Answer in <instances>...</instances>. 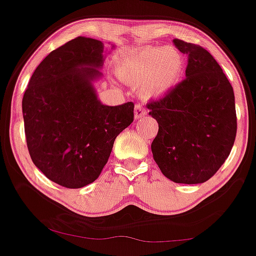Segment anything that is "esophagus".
<instances>
[{"mask_svg":"<svg viewBox=\"0 0 256 256\" xmlns=\"http://www.w3.org/2000/svg\"><path fill=\"white\" fill-rule=\"evenodd\" d=\"M146 116V110L144 108L142 104H137L136 107H134V118L136 119H140L143 118V116Z\"/></svg>","mask_w":256,"mask_h":256,"instance_id":"esophagus-1","label":"esophagus"}]
</instances>
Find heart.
Returning <instances> with one entry per match:
<instances>
[{
  "label": "heart",
  "mask_w": 256,
  "mask_h": 256,
  "mask_svg": "<svg viewBox=\"0 0 256 256\" xmlns=\"http://www.w3.org/2000/svg\"><path fill=\"white\" fill-rule=\"evenodd\" d=\"M184 68V57L170 46H149L125 57L119 64L118 75L150 98H163L180 82Z\"/></svg>",
  "instance_id": "b5f03b06"
}]
</instances>
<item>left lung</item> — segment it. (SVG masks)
I'll use <instances>...</instances> for the list:
<instances>
[{"label": "left lung", "instance_id": "obj_1", "mask_svg": "<svg viewBox=\"0 0 256 256\" xmlns=\"http://www.w3.org/2000/svg\"><path fill=\"white\" fill-rule=\"evenodd\" d=\"M188 56L186 78L148 104L158 122L152 143L162 174L176 184H202L229 156L236 137L234 89L220 64L202 46L174 39Z\"/></svg>", "mask_w": 256, "mask_h": 256}]
</instances>
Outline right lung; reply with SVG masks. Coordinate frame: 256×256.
Wrapping results in <instances>:
<instances>
[{
  "mask_svg": "<svg viewBox=\"0 0 256 256\" xmlns=\"http://www.w3.org/2000/svg\"><path fill=\"white\" fill-rule=\"evenodd\" d=\"M104 60L102 42L78 36L44 58L24 94L30 158L66 188L94 182L116 136L134 122V102L106 106L98 98L93 83L102 76Z\"/></svg>",
  "mask_w": 256,
  "mask_h": 256,
  "instance_id": "right-lung-1",
  "label": "right lung"
}]
</instances>
